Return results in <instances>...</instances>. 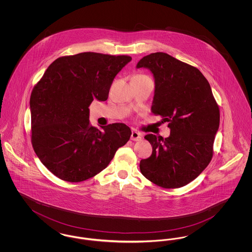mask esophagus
Masks as SVG:
<instances>
[{"instance_id": "1", "label": "esophagus", "mask_w": 252, "mask_h": 252, "mask_svg": "<svg viewBox=\"0 0 252 252\" xmlns=\"http://www.w3.org/2000/svg\"><path fill=\"white\" fill-rule=\"evenodd\" d=\"M130 139H131L132 141H134V142L141 141L143 139V135L141 133L136 131V130H132Z\"/></svg>"}]
</instances>
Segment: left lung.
Returning <instances> with one entry per match:
<instances>
[{
	"instance_id": "8db88e82",
	"label": "left lung",
	"mask_w": 252,
	"mask_h": 252,
	"mask_svg": "<svg viewBox=\"0 0 252 252\" xmlns=\"http://www.w3.org/2000/svg\"><path fill=\"white\" fill-rule=\"evenodd\" d=\"M137 69L153 73L155 92L151 110L167 123L170 136L147 134L152 155L140 169L147 180L163 188H180L196 179L213 158L220 113L211 86L201 72L165 53L140 60Z\"/></svg>"
}]
</instances>
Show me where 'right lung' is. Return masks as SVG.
I'll return each mask as SVG.
<instances>
[{
  "label": "right lung",
  "mask_w": 252,
  "mask_h": 252,
  "mask_svg": "<svg viewBox=\"0 0 252 252\" xmlns=\"http://www.w3.org/2000/svg\"><path fill=\"white\" fill-rule=\"evenodd\" d=\"M128 56L86 52L55 60L30 97L32 144L36 156L61 180L79 182L107 167L131 130L116 123L90 124L92 102L106 101Z\"/></svg>",
  "instance_id": "right-lung-1"
}]
</instances>
